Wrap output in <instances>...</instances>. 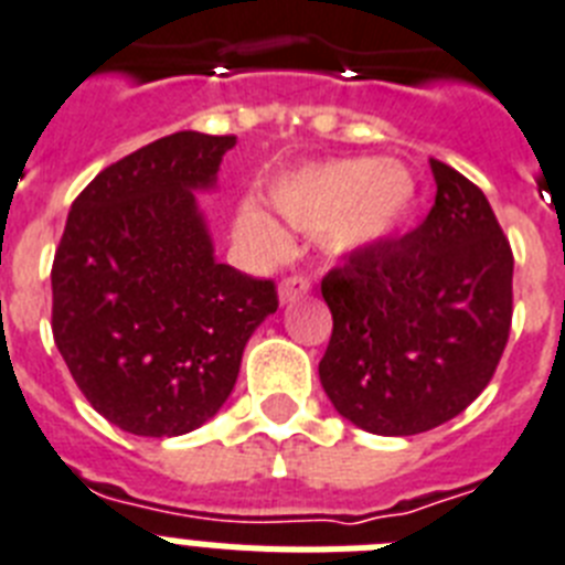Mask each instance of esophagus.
<instances>
[{
	"mask_svg": "<svg viewBox=\"0 0 565 565\" xmlns=\"http://www.w3.org/2000/svg\"><path fill=\"white\" fill-rule=\"evenodd\" d=\"M310 290H312L310 278H307V275H301V273H292L281 281V287H278V296H281V305H290V301L307 296Z\"/></svg>",
	"mask_w": 565,
	"mask_h": 565,
	"instance_id": "esophagus-1",
	"label": "esophagus"
}]
</instances>
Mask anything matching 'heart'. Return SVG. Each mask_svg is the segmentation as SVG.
I'll use <instances>...</instances> for the list:
<instances>
[{
    "instance_id": "obj_1",
    "label": "heart",
    "mask_w": 565,
    "mask_h": 565,
    "mask_svg": "<svg viewBox=\"0 0 565 565\" xmlns=\"http://www.w3.org/2000/svg\"><path fill=\"white\" fill-rule=\"evenodd\" d=\"M414 198L416 186L407 169L371 158L310 166L269 189L273 210L298 230H321V241L333 255L364 253L391 238ZM238 232L260 253L278 255L284 249V232L255 203L241 206Z\"/></svg>"
}]
</instances>
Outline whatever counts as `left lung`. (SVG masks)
I'll list each match as a JSON object with an SVG mask.
<instances>
[{"label":"left lung","mask_w":565,"mask_h":565,"mask_svg":"<svg viewBox=\"0 0 565 565\" xmlns=\"http://www.w3.org/2000/svg\"><path fill=\"white\" fill-rule=\"evenodd\" d=\"M436 198L399 241L321 278L333 333L319 362L344 419L414 436L454 419L494 376L514 312V255L480 186L430 160Z\"/></svg>","instance_id":"obj_1"}]
</instances>
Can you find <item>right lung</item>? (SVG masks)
I'll return each mask as SVG.
<instances>
[{"mask_svg":"<svg viewBox=\"0 0 565 565\" xmlns=\"http://www.w3.org/2000/svg\"><path fill=\"white\" fill-rule=\"evenodd\" d=\"M235 135L178 131L106 166L71 203L51 267V330L99 416L137 436L201 428L235 387L273 278L217 264L192 189Z\"/></svg>","mask_w":565,"mask_h":565,"instance_id":"1","label":"right lung"}]
</instances>
